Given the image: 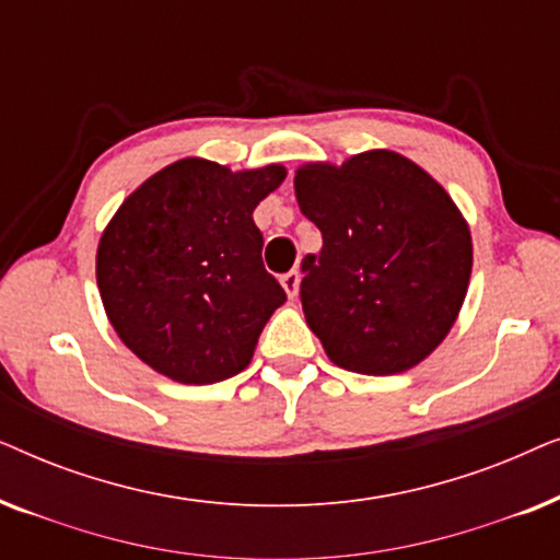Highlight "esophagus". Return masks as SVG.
<instances>
[{
  "instance_id": "34e87169",
  "label": "esophagus",
  "mask_w": 560,
  "mask_h": 560,
  "mask_svg": "<svg viewBox=\"0 0 560 560\" xmlns=\"http://www.w3.org/2000/svg\"><path fill=\"white\" fill-rule=\"evenodd\" d=\"M280 282H282V288H285L288 298H295V295H298V290H301V272H298V270H290V272L282 275Z\"/></svg>"
}]
</instances>
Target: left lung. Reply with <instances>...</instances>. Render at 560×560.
Instances as JSON below:
<instances>
[{
    "mask_svg": "<svg viewBox=\"0 0 560 560\" xmlns=\"http://www.w3.org/2000/svg\"><path fill=\"white\" fill-rule=\"evenodd\" d=\"M303 217L324 236L301 262V303L328 359L397 374L443 341L471 275V236L446 190L397 152L295 171Z\"/></svg>",
    "mask_w": 560,
    "mask_h": 560,
    "instance_id": "left-lung-1",
    "label": "left lung"
}]
</instances>
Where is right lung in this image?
Returning <instances> with one entry per match:
<instances>
[{
	"label": "right lung",
	"mask_w": 560,
	"mask_h": 560,
	"mask_svg": "<svg viewBox=\"0 0 560 560\" xmlns=\"http://www.w3.org/2000/svg\"><path fill=\"white\" fill-rule=\"evenodd\" d=\"M280 165L232 173L186 158L144 180L98 242L96 282L119 339L183 385L240 374L285 290L262 265L252 211Z\"/></svg>",
	"instance_id": "right-lung-1"
}]
</instances>
